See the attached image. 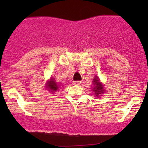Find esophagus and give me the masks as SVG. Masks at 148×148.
<instances>
[{
    "mask_svg": "<svg viewBox=\"0 0 148 148\" xmlns=\"http://www.w3.org/2000/svg\"><path fill=\"white\" fill-rule=\"evenodd\" d=\"M81 82L80 81H76V82H73V84L74 85V86H79V85L81 84Z\"/></svg>",
    "mask_w": 148,
    "mask_h": 148,
    "instance_id": "1",
    "label": "esophagus"
}]
</instances>
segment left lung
I'll list each match as a JSON object with an SVG mask.
<instances>
[{
	"instance_id": "1",
	"label": "left lung",
	"mask_w": 148,
	"mask_h": 148,
	"mask_svg": "<svg viewBox=\"0 0 148 148\" xmlns=\"http://www.w3.org/2000/svg\"><path fill=\"white\" fill-rule=\"evenodd\" d=\"M92 86L94 87H92V91L94 92L95 95L97 97H99L101 96V94H104V85H103L102 83L100 82V79L98 76L95 77L94 79L92 81Z\"/></svg>"
}]
</instances>
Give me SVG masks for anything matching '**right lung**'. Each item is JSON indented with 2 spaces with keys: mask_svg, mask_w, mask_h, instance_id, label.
<instances>
[{
  "mask_svg": "<svg viewBox=\"0 0 148 148\" xmlns=\"http://www.w3.org/2000/svg\"><path fill=\"white\" fill-rule=\"evenodd\" d=\"M46 88L50 92H56L60 88V85H58L55 82L53 77H51L49 81H48L46 84Z\"/></svg>",
  "mask_w": 148,
  "mask_h": 148,
  "instance_id": "right-lung-1",
  "label": "right lung"
}]
</instances>
